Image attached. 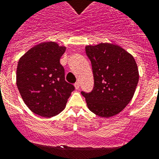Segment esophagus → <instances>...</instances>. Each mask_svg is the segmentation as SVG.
Here are the masks:
<instances>
[{"label":"esophagus","instance_id":"34e87169","mask_svg":"<svg viewBox=\"0 0 159 159\" xmlns=\"http://www.w3.org/2000/svg\"><path fill=\"white\" fill-rule=\"evenodd\" d=\"M74 86H75L76 89H79V88H80V83H79V82H76V83L74 84Z\"/></svg>","mask_w":159,"mask_h":159}]
</instances>
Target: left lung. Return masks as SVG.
I'll return each instance as SVG.
<instances>
[{"label":"left lung","instance_id":"8db88e82","mask_svg":"<svg viewBox=\"0 0 159 159\" xmlns=\"http://www.w3.org/2000/svg\"><path fill=\"white\" fill-rule=\"evenodd\" d=\"M85 53L92 64L94 87L81 92L91 112L102 118L119 114L134 94L139 79L134 57L118 45L100 43L86 45Z\"/></svg>","mask_w":159,"mask_h":159}]
</instances>
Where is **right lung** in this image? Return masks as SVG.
I'll return each instance as SVG.
<instances>
[{"instance_id":"obj_1","label":"right lung","mask_w":159,"mask_h":159,"mask_svg":"<svg viewBox=\"0 0 159 159\" xmlns=\"http://www.w3.org/2000/svg\"><path fill=\"white\" fill-rule=\"evenodd\" d=\"M66 47L54 41L34 45L19 59L16 86L32 112L52 118L65 108L74 86L65 80L60 59Z\"/></svg>"}]
</instances>
